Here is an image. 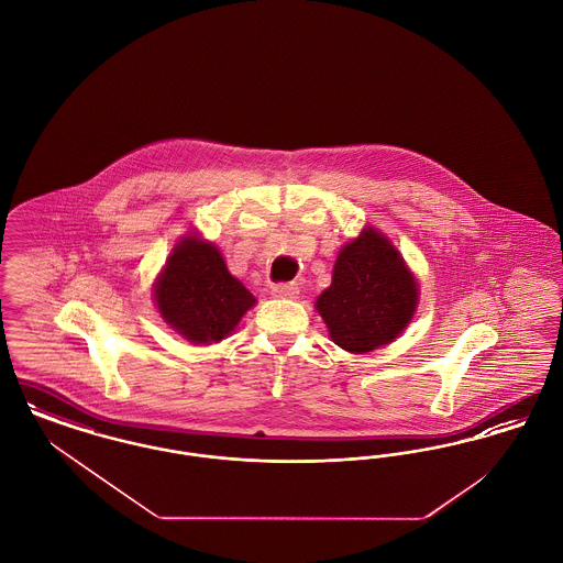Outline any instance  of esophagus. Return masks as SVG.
<instances>
[{"instance_id": "esophagus-1", "label": "esophagus", "mask_w": 563, "mask_h": 563, "mask_svg": "<svg viewBox=\"0 0 563 563\" xmlns=\"http://www.w3.org/2000/svg\"><path fill=\"white\" fill-rule=\"evenodd\" d=\"M272 295L278 299H295L299 295V287L295 283H278L272 287Z\"/></svg>"}]
</instances>
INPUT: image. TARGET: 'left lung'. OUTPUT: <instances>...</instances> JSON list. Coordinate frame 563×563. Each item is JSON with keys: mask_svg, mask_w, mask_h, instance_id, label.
Listing matches in <instances>:
<instances>
[{"mask_svg": "<svg viewBox=\"0 0 563 563\" xmlns=\"http://www.w3.org/2000/svg\"><path fill=\"white\" fill-rule=\"evenodd\" d=\"M418 295L416 276L395 244L379 230L365 228L342 246L317 310L333 344L365 354L401 335L413 319Z\"/></svg>", "mask_w": 563, "mask_h": 563, "instance_id": "left-lung-1", "label": "left lung"}]
</instances>
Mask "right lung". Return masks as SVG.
I'll list each match as a JSON object with an SVG mask.
<instances>
[{
	"mask_svg": "<svg viewBox=\"0 0 563 563\" xmlns=\"http://www.w3.org/2000/svg\"><path fill=\"white\" fill-rule=\"evenodd\" d=\"M154 299L164 322L191 344L228 338L255 297L234 278L213 242L184 236L156 278Z\"/></svg>",
	"mask_w": 563,
	"mask_h": 563,
	"instance_id": "add662e5",
	"label": "right lung"
}]
</instances>
